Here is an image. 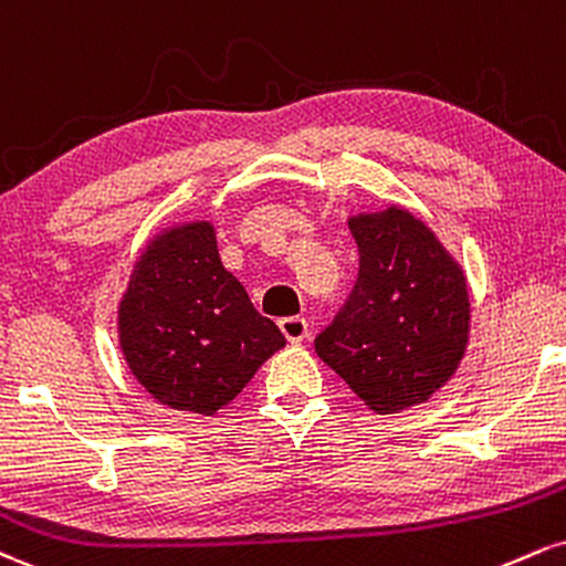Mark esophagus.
I'll list each match as a JSON object with an SVG mask.
<instances>
[{
  "mask_svg": "<svg viewBox=\"0 0 566 566\" xmlns=\"http://www.w3.org/2000/svg\"><path fill=\"white\" fill-rule=\"evenodd\" d=\"M279 329H282L284 339H287V343H292V345L303 343V339L308 337V322H305V318H301V316L282 318V322H279Z\"/></svg>",
  "mask_w": 566,
  "mask_h": 566,
  "instance_id": "1",
  "label": "esophagus"
}]
</instances>
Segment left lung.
<instances>
[{
    "label": "left lung",
    "instance_id": "1",
    "mask_svg": "<svg viewBox=\"0 0 566 566\" xmlns=\"http://www.w3.org/2000/svg\"><path fill=\"white\" fill-rule=\"evenodd\" d=\"M360 269L348 303L316 337L318 358L374 413L427 403L469 345L461 263L421 218L387 206L348 218Z\"/></svg>",
    "mask_w": 566,
    "mask_h": 566
}]
</instances>
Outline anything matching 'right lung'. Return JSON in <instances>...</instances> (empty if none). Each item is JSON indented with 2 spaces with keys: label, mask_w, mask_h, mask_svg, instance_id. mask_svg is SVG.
<instances>
[{
  "label": "right lung",
  "mask_w": 566,
  "mask_h": 566,
  "mask_svg": "<svg viewBox=\"0 0 566 566\" xmlns=\"http://www.w3.org/2000/svg\"><path fill=\"white\" fill-rule=\"evenodd\" d=\"M118 345L128 371L160 406L213 417L279 348L282 332L261 316L223 269L206 218L171 223L136 255L118 303Z\"/></svg>",
  "instance_id": "add662e5"
}]
</instances>
